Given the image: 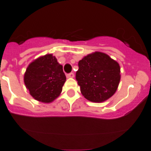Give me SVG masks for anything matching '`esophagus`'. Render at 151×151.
Segmentation results:
<instances>
[{"instance_id":"1","label":"esophagus","mask_w":151,"mask_h":151,"mask_svg":"<svg viewBox=\"0 0 151 151\" xmlns=\"http://www.w3.org/2000/svg\"><path fill=\"white\" fill-rule=\"evenodd\" d=\"M67 77H68V78H73V77H74V73H70V74H67Z\"/></svg>"}]
</instances>
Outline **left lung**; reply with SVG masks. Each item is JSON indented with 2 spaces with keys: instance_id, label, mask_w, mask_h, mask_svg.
I'll return each instance as SVG.
<instances>
[{
  "instance_id": "obj_1",
  "label": "left lung",
  "mask_w": 151,
  "mask_h": 151,
  "mask_svg": "<svg viewBox=\"0 0 151 151\" xmlns=\"http://www.w3.org/2000/svg\"><path fill=\"white\" fill-rule=\"evenodd\" d=\"M76 80L82 95L93 103H102L114 95L121 79L119 63L108 55L96 52L78 62Z\"/></svg>"
}]
</instances>
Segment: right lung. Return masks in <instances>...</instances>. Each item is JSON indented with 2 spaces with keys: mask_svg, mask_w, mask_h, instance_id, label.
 I'll list each match as a JSON object with an SVG mask.
<instances>
[{
  "mask_svg": "<svg viewBox=\"0 0 151 151\" xmlns=\"http://www.w3.org/2000/svg\"><path fill=\"white\" fill-rule=\"evenodd\" d=\"M66 81L62 65L52 54L34 60L27 67L24 83L30 95L42 103H52L60 95Z\"/></svg>",
  "mask_w": 151,
  "mask_h": 151,
  "instance_id": "right-lung-1",
  "label": "right lung"
}]
</instances>
